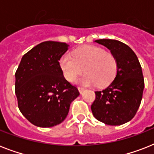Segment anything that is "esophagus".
<instances>
[{
  "label": "esophagus",
  "instance_id": "esophagus-1",
  "mask_svg": "<svg viewBox=\"0 0 154 154\" xmlns=\"http://www.w3.org/2000/svg\"><path fill=\"white\" fill-rule=\"evenodd\" d=\"M78 90H79L80 94H82V92L85 90V88H83V87H78Z\"/></svg>",
  "mask_w": 154,
  "mask_h": 154
}]
</instances>
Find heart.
I'll return each instance as SVG.
<instances>
[{
  "mask_svg": "<svg viewBox=\"0 0 154 154\" xmlns=\"http://www.w3.org/2000/svg\"><path fill=\"white\" fill-rule=\"evenodd\" d=\"M65 79L73 82L84 71L86 72L81 79L82 84L105 87L114 80L117 72V58L112 53L102 48L86 45L73 50L72 57L62 56L59 61Z\"/></svg>",
  "mask_w": 154,
  "mask_h": 154,
  "instance_id": "obj_1",
  "label": "heart"
}]
</instances>
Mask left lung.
Segmentation results:
<instances>
[{
    "instance_id": "1",
    "label": "left lung",
    "mask_w": 154,
    "mask_h": 154,
    "mask_svg": "<svg viewBox=\"0 0 154 154\" xmlns=\"http://www.w3.org/2000/svg\"><path fill=\"white\" fill-rule=\"evenodd\" d=\"M95 42L109 49L117 58L118 67L113 82L102 91L95 92L92 112L105 124L121 125L134 118L141 104L145 87L141 66L127 45L111 39Z\"/></svg>"
}]
</instances>
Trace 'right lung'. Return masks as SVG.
<instances>
[{
	"mask_svg": "<svg viewBox=\"0 0 154 154\" xmlns=\"http://www.w3.org/2000/svg\"><path fill=\"white\" fill-rule=\"evenodd\" d=\"M63 42H45L23 56L16 71L18 108L36 126L49 128L67 117L70 104L80 95L63 76L59 60L68 50Z\"/></svg>",
	"mask_w": 154,
	"mask_h": 154,
	"instance_id": "add662e5",
	"label": "right lung"
}]
</instances>
